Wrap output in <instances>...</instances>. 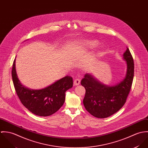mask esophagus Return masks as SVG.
<instances>
[{
    "label": "esophagus",
    "instance_id": "34e87169",
    "mask_svg": "<svg viewBox=\"0 0 148 148\" xmlns=\"http://www.w3.org/2000/svg\"><path fill=\"white\" fill-rule=\"evenodd\" d=\"M80 79L79 78H76V79H75L74 82H73V84L75 85H78L80 84Z\"/></svg>",
    "mask_w": 148,
    "mask_h": 148
}]
</instances>
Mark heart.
Wrapping results in <instances>:
<instances>
[{
  "label": "heart",
  "mask_w": 148,
  "mask_h": 148,
  "mask_svg": "<svg viewBox=\"0 0 148 148\" xmlns=\"http://www.w3.org/2000/svg\"><path fill=\"white\" fill-rule=\"evenodd\" d=\"M97 47V43L95 42L92 41H89V40H86V41H84L81 43V46L80 47L83 48V49H94ZM101 55L100 53H98L96 56H100Z\"/></svg>",
  "instance_id": "heart-1"
}]
</instances>
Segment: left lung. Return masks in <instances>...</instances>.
Returning <instances> with one entry per match:
<instances>
[{"label":"left lung","instance_id":"obj_1","mask_svg":"<svg viewBox=\"0 0 148 148\" xmlns=\"http://www.w3.org/2000/svg\"><path fill=\"white\" fill-rule=\"evenodd\" d=\"M126 61L127 74L119 84L108 86L98 81L91 74L86 73L81 84L85 87L83 104L86 110L97 118L108 117L125 104L134 77V62L129 48L123 55Z\"/></svg>","mask_w":148,"mask_h":148}]
</instances>
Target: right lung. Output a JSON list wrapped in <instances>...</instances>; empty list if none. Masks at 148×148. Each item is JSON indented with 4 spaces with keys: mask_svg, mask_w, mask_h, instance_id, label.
Returning a JSON list of instances; mask_svg holds the SVG:
<instances>
[{
    "mask_svg": "<svg viewBox=\"0 0 148 148\" xmlns=\"http://www.w3.org/2000/svg\"><path fill=\"white\" fill-rule=\"evenodd\" d=\"M15 59L12 65V78L22 104L31 112L39 116H48L56 112L64 104L65 92L73 86L72 77L66 76L42 89H28L21 84L18 78Z\"/></svg>",
    "mask_w": 148,
    "mask_h": 148,
    "instance_id": "obj_1",
    "label": "right lung"
}]
</instances>
